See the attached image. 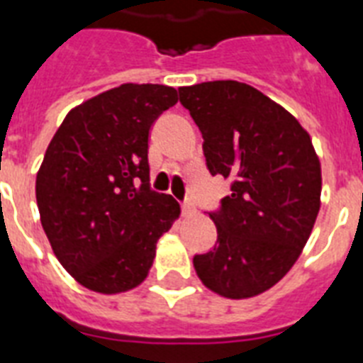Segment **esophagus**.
Wrapping results in <instances>:
<instances>
[{"instance_id":"obj_1","label":"esophagus","mask_w":363,"mask_h":363,"mask_svg":"<svg viewBox=\"0 0 363 363\" xmlns=\"http://www.w3.org/2000/svg\"><path fill=\"white\" fill-rule=\"evenodd\" d=\"M182 214H184V216H194V214H196V205H194V203L191 201H182Z\"/></svg>"}]
</instances>
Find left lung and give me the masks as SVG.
<instances>
[{
    "mask_svg": "<svg viewBox=\"0 0 363 363\" xmlns=\"http://www.w3.org/2000/svg\"><path fill=\"white\" fill-rule=\"evenodd\" d=\"M181 104L203 135L211 175L231 194L208 212L216 246L194 255L203 284L225 298L276 285L308 242L320 207V164L308 132L248 84L218 79L181 87Z\"/></svg>",
    "mask_w": 363,
    "mask_h": 363,
    "instance_id": "left-lung-1",
    "label": "left lung"
}]
</instances>
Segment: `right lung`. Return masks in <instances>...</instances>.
I'll list each match as a JSON object with an SVG mask.
<instances>
[{
  "instance_id": "1",
  "label": "right lung",
  "mask_w": 363,
  "mask_h": 363,
  "mask_svg": "<svg viewBox=\"0 0 363 363\" xmlns=\"http://www.w3.org/2000/svg\"><path fill=\"white\" fill-rule=\"evenodd\" d=\"M177 89L123 84L70 110L37 173L40 223L65 270L102 294L147 278L181 207L149 182V130Z\"/></svg>"
}]
</instances>
